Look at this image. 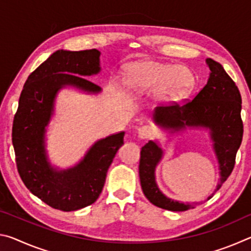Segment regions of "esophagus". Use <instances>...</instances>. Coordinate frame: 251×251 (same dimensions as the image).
<instances>
[{
	"mask_svg": "<svg viewBox=\"0 0 251 251\" xmlns=\"http://www.w3.org/2000/svg\"><path fill=\"white\" fill-rule=\"evenodd\" d=\"M151 127L148 126V125H144L142 127H139L138 128V136L141 138H150L151 135Z\"/></svg>",
	"mask_w": 251,
	"mask_h": 251,
	"instance_id": "34e87169",
	"label": "esophagus"
}]
</instances>
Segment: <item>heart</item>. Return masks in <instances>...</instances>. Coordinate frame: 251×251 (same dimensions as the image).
Listing matches in <instances>:
<instances>
[{
	"label": "heart",
	"mask_w": 251,
	"mask_h": 251,
	"mask_svg": "<svg viewBox=\"0 0 251 251\" xmlns=\"http://www.w3.org/2000/svg\"><path fill=\"white\" fill-rule=\"evenodd\" d=\"M196 84L194 71L184 65L146 61L133 65L127 74V86L136 94L155 91L160 87L164 100H181L193 91Z\"/></svg>",
	"instance_id": "b5f03b06"
}]
</instances>
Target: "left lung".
I'll return each mask as SVG.
<instances>
[{"label":"left lung","instance_id":"obj_1","mask_svg":"<svg viewBox=\"0 0 251 251\" xmlns=\"http://www.w3.org/2000/svg\"><path fill=\"white\" fill-rule=\"evenodd\" d=\"M210 69L207 84L192 100L182 105L159 106L155 110V121L167 128L179 130L186 126H202L211 130V138L220 167L218 190L230 175L236 163L238 148L243 141L244 124L241 120V95L222 64L206 59ZM163 155L156 143L150 141L142 147L139 178L143 193L152 205L172 211L189 209V203L174 201L161 194L155 181L156 165ZM215 190V192H216ZM214 195V194H212ZM210 195L208 199L212 197Z\"/></svg>","mask_w":251,"mask_h":251}]
</instances>
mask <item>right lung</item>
<instances>
[{
	"mask_svg": "<svg viewBox=\"0 0 251 251\" xmlns=\"http://www.w3.org/2000/svg\"><path fill=\"white\" fill-rule=\"evenodd\" d=\"M100 70V52L95 49L56 50L32 72L21 93L12 128L16 167L29 192L55 209L73 211L94 203L116 151L124 144V131L107 136L91 147L77 166L64 172L54 171L46 160L45 126L57 91L74 85L100 92L99 85L83 77Z\"/></svg>",
	"mask_w": 251,
	"mask_h": 251,
	"instance_id": "right-lung-1",
	"label": "right lung"
}]
</instances>
